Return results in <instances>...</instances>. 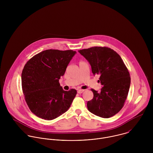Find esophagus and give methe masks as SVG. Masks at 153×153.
<instances>
[{"mask_svg":"<svg viewBox=\"0 0 153 153\" xmlns=\"http://www.w3.org/2000/svg\"><path fill=\"white\" fill-rule=\"evenodd\" d=\"M84 91V90H83V89H79V90L77 91V92L78 94H82Z\"/></svg>","mask_w":153,"mask_h":153,"instance_id":"esophagus-1","label":"esophagus"}]
</instances>
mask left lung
Instances as JSON below:
<instances>
[{"instance_id": "8db88e82", "label": "left lung", "mask_w": 153, "mask_h": 153, "mask_svg": "<svg viewBox=\"0 0 153 153\" xmlns=\"http://www.w3.org/2000/svg\"><path fill=\"white\" fill-rule=\"evenodd\" d=\"M89 63L94 75L100 74L103 86L100 92L91 89L94 97L88 101L89 112L107 118L124 106L130 87L129 72L121 56L107 47H92L78 51Z\"/></svg>"}]
</instances>
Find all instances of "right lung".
I'll list each match as a JSON object with an SVG mask.
<instances>
[{
  "mask_svg": "<svg viewBox=\"0 0 153 153\" xmlns=\"http://www.w3.org/2000/svg\"><path fill=\"white\" fill-rule=\"evenodd\" d=\"M76 51L48 49L30 59L22 71V90L30 110L37 117L52 120L69 108L76 94L64 91L59 79Z\"/></svg>",
  "mask_w": 153,
  "mask_h": 153,
  "instance_id": "right-lung-1",
  "label": "right lung"
}]
</instances>
